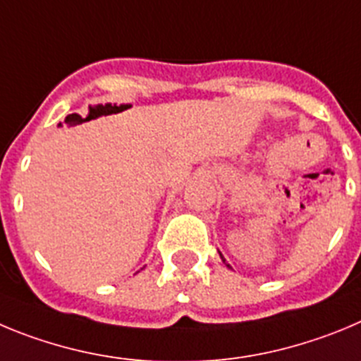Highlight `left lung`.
Listing matches in <instances>:
<instances>
[{
	"instance_id": "1",
	"label": "left lung",
	"mask_w": 361,
	"mask_h": 361,
	"mask_svg": "<svg viewBox=\"0 0 361 361\" xmlns=\"http://www.w3.org/2000/svg\"><path fill=\"white\" fill-rule=\"evenodd\" d=\"M219 255H221V253H219ZM221 259H223V255H221ZM223 262H225V259H223ZM226 266H228V268H230V264H226Z\"/></svg>"
}]
</instances>
